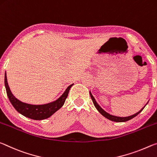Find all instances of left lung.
I'll return each instance as SVG.
<instances>
[{
  "mask_svg": "<svg viewBox=\"0 0 157 157\" xmlns=\"http://www.w3.org/2000/svg\"><path fill=\"white\" fill-rule=\"evenodd\" d=\"M90 97H91V99L92 100V102H93V104L94 105V106L96 107V109H97V110L101 113L103 116H104L106 118H107V119H109L110 120H111V121H113V122H126V121H128V120H130L131 119H132V118H133L134 117L136 116V115H138V114L140 113L142 111V110H143L144 108H145V106H144L142 109H141L140 111H138V113H136L133 115H131V116H129V117H117V116H114V115H110L108 113H106L105 110H103L101 107L99 106V105L97 104V101H95V99H94V97L92 96V94H91V92H90Z\"/></svg>",
  "mask_w": 157,
  "mask_h": 157,
  "instance_id": "8db88e82",
  "label": "left lung"
}]
</instances>
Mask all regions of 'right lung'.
<instances>
[{"label":"right lung","mask_w":157,"mask_h":157,"mask_svg":"<svg viewBox=\"0 0 157 157\" xmlns=\"http://www.w3.org/2000/svg\"><path fill=\"white\" fill-rule=\"evenodd\" d=\"M73 85L74 84L70 85L66 89L63 95L55 101L44 105H31L25 104V103L20 101L19 100L15 98L10 90L7 81L6 73L5 74V86H6L7 94L12 106L19 113L28 118H30V119L35 120L47 119V118L51 117L58 110L60 109L63 106L64 103H65L67 97L68 96L69 90Z\"/></svg>","instance_id":"obj_1"}]
</instances>
